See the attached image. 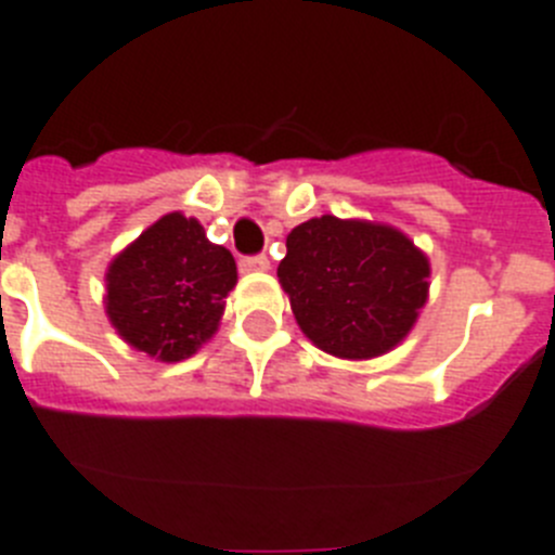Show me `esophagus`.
Returning <instances> with one entry per match:
<instances>
[{
    "label": "esophagus",
    "instance_id": "esophagus-1",
    "mask_svg": "<svg viewBox=\"0 0 555 555\" xmlns=\"http://www.w3.org/2000/svg\"><path fill=\"white\" fill-rule=\"evenodd\" d=\"M268 268H271V259L264 257V254H259V257L240 259V271L243 273H264Z\"/></svg>",
    "mask_w": 555,
    "mask_h": 555
}]
</instances>
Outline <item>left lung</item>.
<instances>
[{
	"mask_svg": "<svg viewBox=\"0 0 555 555\" xmlns=\"http://www.w3.org/2000/svg\"><path fill=\"white\" fill-rule=\"evenodd\" d=\"M276 276L318 349L374 360L416 326L430 293V259L393 225L321 215L287 234Z\"/></svg>",
	"mask_w": 555,
	"mask_h": 555,
	"instance_id": "1",
	"label": "left lung"
}]
</instances>
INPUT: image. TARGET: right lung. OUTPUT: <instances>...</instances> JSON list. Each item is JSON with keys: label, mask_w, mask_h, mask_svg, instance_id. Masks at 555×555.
Masks as SVG:
<instances>
[{"label": "right lung", "mask_w": 555, "mask_h": 555, "mask_svg": "<svg viewBox=\"0 0 555 555\" xmlns=\"http://www.w3.org/2000/svg\"><path fill=\"white\" fill-rule=\"evenodd\" d=\"M237 262L181 211L158 218L105 271V315L125 344L162 363L192 358L218 332Z\"/></svg>", "instance_id": "obj_1"}]
</instances>
